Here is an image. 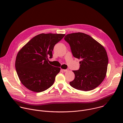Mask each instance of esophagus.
<instances>
[{"label": "esophagus", "instance_id": "esophagus-1", "mask_svg": "<svg viewBox=\"0 0 123 123\" xmlns=\"http://www.w3.org/2000/svg\"><path fill=\"white\" fill-rule=\"evenodd\" d=\"M68 70H69L68 69H63V71L66 72H68Z\"/></svg>", "mask_w": 123, "mask_h": 123}]
</instances>
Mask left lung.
Instances as JSON below:
<instances>
[{"instance_id":"1","label":"left lung","mask_w":123,"mask_h":123,"mask_svg":"<svg viewBox=\"0 0 123 123\" xmlns=\"http://www.w3.org/2000/svg\"><path fill=\"white\" fill-rule=\"evenodd\" d=\"M64 39L69 44L73 56L81 60L79 69L73 71L75 77L69 85L83 91L95 89L107 74L109 59L105 48L89 35L82 32L68 34Z\"/></svg>"}]
</instances>
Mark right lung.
Instances as JSON below:
<instances>
[{
	"mask_svg": "<svg viewBox=\"0 0 123 123\" xmlns=\"http://www.w3.org/2000/svg\"><path fill=\"white\" fill-rule=\"evenodd\" d=\"M65 36L61 33H41L31 39L18 51L15 66L21 83L30 91L40 92L50 87L60 68L50 65L55 45Z\"/></svg>",
	"mask_w": 123,
	"mask_h": 123,
	"instance_id": "1",
	"label": "right lung"
}]
</instances>
